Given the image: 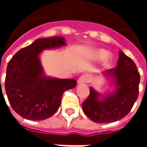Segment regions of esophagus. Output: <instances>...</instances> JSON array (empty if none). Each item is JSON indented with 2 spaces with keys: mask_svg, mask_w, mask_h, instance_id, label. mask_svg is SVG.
<instances>
[{
  "mask_svg": "<svg viewBox=\"0 0 147 147\" xmlns=\"http://www.w3.org/2000/svg\"><path fill=\"white\" fill-rule=\"evenodd\" d=\"M89 81H90L89 75L85 74V75L81 76L78 79V80H77V83H78V84H82V83H88Z\"/></svg>",
  "mask_w": 147,
  "mask_h": 147,
  "instance_id": "34e87169",
  "label": "esophagus"
}]
</instances>
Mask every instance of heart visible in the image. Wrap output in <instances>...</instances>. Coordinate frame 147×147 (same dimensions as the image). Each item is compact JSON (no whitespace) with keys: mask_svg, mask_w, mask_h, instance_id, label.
<instances>
[{"mask_svg":"<svg viewBox=\"0 0 147 147\" xmlns=\"http://www.w3.org/2000/svg\"><path fill=\"white\" fill-rule=\"evenodd\" d=\"M92 58L95 61H101L105 59V64H109L112 62V56L109 54V52L103 49H98L93 52Z\"/></svg>","mask_w":147,"mask_h":147,"instance_id":"b5f03b06","label":"heart"}]
</instances>
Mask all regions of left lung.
<instances>
[{
	"label": "left lung",
	"instance_id": "left-lung-1",
	"mask_svg": "<svg viewBox=\"0 0 147 147\" xmlns=\"http://www.w3.org/2000/svg\"><path fill=\"white\" fill-rule=\"evenodd\" d=\"M115 68L105 71L114 90L102 94L90 86V95L82 104L84 113L94 122L111 123L128 114L139 95L140 75L136 64L120 50Z\"/></svg>",
	"mask_w": 147,
	"mask_h": 147
}]
</instances>
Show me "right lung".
Instances as JSON below:
<instances>
[{"label":"right lung","instance_id":"1","mask_svg":"<svg viewBox=\"0 0 147 147\" xmlns=\"http://www.w3.org/2000/svg\"><path fill=\"white\" fill-rule=\"evenodd\" d=\"M64 45L63 37L38 38L19 50L8 62L5 91L12 109L24 119L43 120L53 116L61 105L64 91L76 86L73 79L45 76L41 64L43 50Z\"/></svg>","mask_w":147,"mask_h":147}]
</instances>
